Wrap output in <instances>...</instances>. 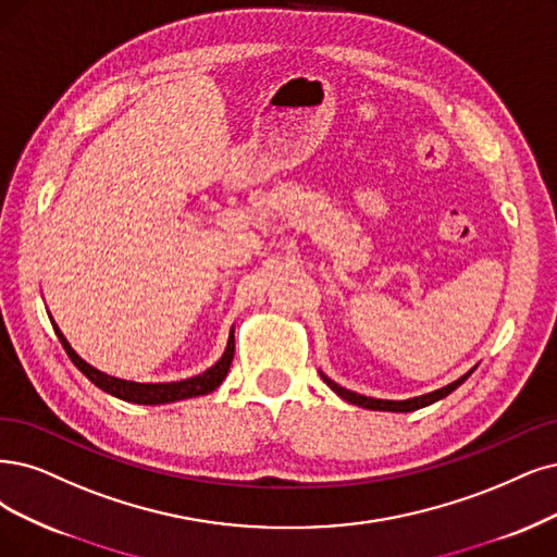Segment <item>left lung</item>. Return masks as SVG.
Segmentation results:
<instances>
[{
	"instance_id": "1",
	"label": "left lung",
	"mask_w": 557,
	"mask_h": 557,
	"mask_svg": "<svg viewBox=\"0 0 557 557\" xmlns=\"http://www.w3.org/2000/svg\"><path fill=\"white\" fill-rule=\"evenodd\" d=\"M470 374H472V369H470V372H468L466 376H461V379H457L455 383H449V385L436 389V393H429V395L413 397V399H406V401H387V399H372V397H364V395H356V393H351V389H346V387L337 385L335 381H331L327 376H323V374H321V376H323V381L327 383V387L335 389V393H337L342 399H346L348 404H356V406H362V408H369V410H393V413H410V410L424 408V406H429V404H434V401L447 397V395L451 393V389H457Z\"/></svg>"
}]
</instances>
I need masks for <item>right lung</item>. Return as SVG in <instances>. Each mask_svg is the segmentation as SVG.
<instances>
[{
	"label": "right lung",
	"instance_id": "1",
	"mask_svg": "<svg viewBox=\"0 0 557 557\" xmlns=\"http://www.w3.org/2000/svg\"><path fill=\"white\" fill-rule=\"evenodd\" d=\"M54 325V323H52ZM54 333L61 342V346L66 348L69 358L73 360V364L85 374L94 385H98L106 393L123 399V401H133V404H144V406H156V404H170V401H181V399H190V397H201L209 395L213 389L224 381L226 372H230L232 360H234V333L230 335V342H226L224 356L209 369L195 379H185V381H176V383H133V381H121L114 376H108L98 372L91 364H87L82 360L71 344L66 342V337L61 335L59 327L54 325Z\"/></svg>",
	"mask_w": 557,
	"mask_h": 557
}]
</instances>
